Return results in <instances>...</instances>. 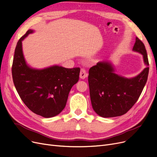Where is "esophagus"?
Instances as JSON below:
<instances>
[{"label":"esophagus","instance_id":"34e87169","mask_svg":"<svg viewBox=\"0 0 157 157\" xmlns=\"http://www.w3.org/2000/svg\"><path fill=\"white\" fill-rule=\"evenodd\" d=\"M87 77H88V73H86V71L84 69H81L80 73V78L81 79H84Z\"/></svg>","mask_w":157,"mask_h":157}]
</instances>
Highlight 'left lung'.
<instances>
[{
	"label": "left lung",
	"instance_id": "1",
	"mask_svg": "<svg viewBox=\"0 0 157 157\" xmlns=\"http://www.w3.org/2000/svg\"><path fill=\"white\" fill-rule=\"evenodd\" d=\"M133 50L143 55L147 67L136 77L128 78L115 73L113 65L101 61L89 69L90 96L94 111L104 118L124 115L139 99L147 82L149 61L144 44L138 38Z\"/></svg>",
	"mask_w": 157,
	"mask_h": 157
}]
</instances>
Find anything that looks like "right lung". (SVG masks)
Instances as JSON below:
<instances>
[{
	"instance_id": "right-lung-1",
	"label": "right lung",
	"mask_w": 157,
	"mask_h": 157,
	"mask_svg": "<svg viewBox=\"0 0 157 157\" xmlns=\"http://www.w3.org/2000/svg\"><path fill=\"white\" fill-rule=\"evenodd\" d=\"M33 33L29 29L18 40L12 73L14 86L25 105L44 118L58 115L63 110L71 88L78 81L80 68L54 65L43 69L30 67L22 50V40Z\"/></svg>"
}]
</instances>
